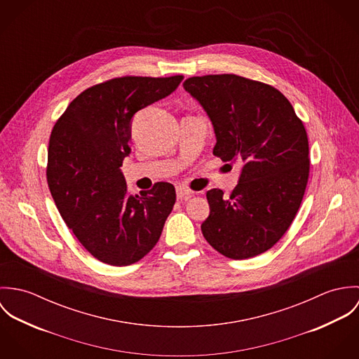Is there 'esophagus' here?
Returning <instances> with one entry per match:
<instances>
[{
	"label": "esophagus",
	"instance_id": "1",
	"mask_svg": "<svg viewBox=\"0 0 359 359\" xmlns=\"http://www.w3.org/2000/svg\"><path fill=\"white\" fill-rule=\"evenodd\" d=\"M192 196V192L184 187H178L177 188V199L182 201V199H188Z\"/></svg>",
	"mask_w": 359,
	"mask_h": 359
}]
</instances>
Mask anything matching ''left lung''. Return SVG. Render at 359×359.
<instances>
[{
	"label": "left lung",
	"instance_id": "8db88e82",
	"mask_svg": "<svg viewBox=\"0 0 359 359\" xmlns=\"http://www.w3.org/2000/svg\"><path fill=\"white\" fill-rule=\"evenodd\" d=\"M184 88L211 120L212 154L242 163L231 196L205 194L203 236L228 258L258 256L285 235L302 205L309 174L304 124L280 91L236 74L191 77Z\"/></svg>",
	"mask_w": 359,
	"mask_h": 359
}]
</instances>
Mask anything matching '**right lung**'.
I'll list each match as a JSON object with an SVG mask.
<instances>
[{
    "mask_svg": "<svg viewBox=\"0 0 359 359\" xmlns=\"http://www.w3.org/2000/svg\"><path fill=\"white\" fill-rule=\"evenodd\" d=\"M182 76L118 77L74 98L53 126L47 181L79 242L109 265H131L157 243L175 188L157 182L130 195L120 170L131 148L134 114L177 90Z\"/></svg>",
    "mask_w": 359,
    "mask_h": 359,
    "instance_id": "1",
    "label": "right lung"
}]
</instances>
